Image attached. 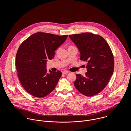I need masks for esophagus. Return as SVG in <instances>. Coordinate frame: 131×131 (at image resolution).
Listing matches in <instances>:
<instances>
[{"mask_svg": "<svg viewBox=\"0 0 131 131\" xmlns=\"http://www.w3.org/2000/svg\"><path fill=\"white\" fill-rule=\"evenodd\" d=\"M69 72L68 71H63V72H62V74H68Z\"/></svg>", "mask_w": 131, "mask_h": 131, "instance_id": "34e87169", "label": "esophagus"}]
</instances>
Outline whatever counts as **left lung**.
<instances>
[{"mask_svg": "<svg viewBox=\"0 0 131 131\" xmlns=\"http://www.w3.org/2000/svg\"><path fill=\"white\" fill-rule=\"evenodd\" d=\"M80 53V59L87 62V72L77 74L76 89L86 96H92L102 91L108 84L114 70L112 50L105 40L91 33L70 35Z\"/></svg>", "mask_w": 131, "mask_h": 131, "instance_id": "left-lung-1", "label": "left lung"}]
</instances>
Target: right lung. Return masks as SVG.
I'll return each instance as SVG.
<instances>
[{
  "label": "right lung",
  "instance_id": "obj_1",
  "mask_svg": "<svg viewBox=\"0 0 131 131\" xmlns=\"http://www.w3.org/2000/svg\"><path fill=\"white\" fill-rule=\"evenodd\" d=\"M68 36L37 32L19 46L16 58L18 76L23 88L31 95L44 97L55 89L61 72L49 70L47 73L46 62L54 57L55 51Z\"/></svg>",
  "mask_w": 131,
  "mask_h": 131
}]
</instances>
